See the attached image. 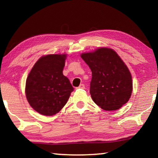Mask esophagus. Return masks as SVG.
<instances>
[{
  "instance_id": "1",
  "label": "esophagus",
  "mask_w": 158,
  "mask_h": 158,
  "mask_svg": "<svg viewBox=\"0 0 158 158\" xmlns=\"http://www.w3.org/2000/svg\"><path fill=\"white\" fill-rule=\"evenodd\" d=\"M77 89H85V85L84 84H81L79 85V86L77 88Z\"/></svg>"
}]
</instances>
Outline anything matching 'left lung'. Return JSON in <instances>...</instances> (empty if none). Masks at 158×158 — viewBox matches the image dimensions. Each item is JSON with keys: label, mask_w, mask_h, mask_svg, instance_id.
<instances>
[{"label": "left lung", "mask_w": 158, "mask_h": 158, "mask_svg": "<svg viewBox=\"0 0 158 158\" xmlns=\"http://www.w3.org/2000/svg\"><path fill=\"white\" fill-rule=\"evenodd\" d=\"M92 72L90 93L96 105L106 111L117 110L132 94V76L114 50L100 48L81 54Z\"/></svg>", "instance_id": "8db88e82"}]
</instances>
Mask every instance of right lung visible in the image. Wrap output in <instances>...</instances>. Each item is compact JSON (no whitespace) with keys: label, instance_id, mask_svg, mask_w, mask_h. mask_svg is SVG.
<instances>
[{"label":"right lung","instance_id":"add662e5","mask_svg":"<svg viewBox=\"0 0 158 158\" xmlns=\"http://www.w3.org/2000/svg\"><path fill=\"white\" fill-rule=\"evenodd\" d=\"M65 58V54L41 57L26 79V98L32 107L44 116L59 112L74 90L69 80L63 74Z\"/></svg>","mask_w":158,"mask_h":158}]
</instances>
